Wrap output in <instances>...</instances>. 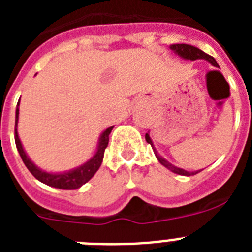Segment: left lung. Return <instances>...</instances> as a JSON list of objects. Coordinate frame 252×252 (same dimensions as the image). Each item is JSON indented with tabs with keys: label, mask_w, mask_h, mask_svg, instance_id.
I'll return each instance as SVG.
<instances>
[{
	"label": "left lung",
	"mask_w": 252,
	"mask_h": 252,
	"mask_svg": "<svg viewBox=\"0 0 252 252\" xmlns=\"http://www.w3.org/2000/svg\"><path fill=\"white\" fill-rule=\"evenodd\" d=\"M170 49L171 50H174L178 55H180V57L184 58V59H189V60L204 59V60H208L209 63L212 64V65L218 66V64H217V62L215 60V58L211 57V55H208V54H206V53H204V51H202L201 49L195 48V46H193V45H188V44H173V45H170ZM145 139H146V141L150 144L151 148H153L154 153H155V157H157V159L159 160L160 164L165 166V168L169 169L170 171H173V173H175V174L190 177V175H194L201 171V170L199 171H187V170H184V169H180V168H178V166L171 165L170 162L166 161L164 158H161L159 154L157 153V150H155V148H154V145H153V141H151L150 136H149L148 133L145 135Z\"/></svg>",
	"instance_id": "1"
}]
</instances>
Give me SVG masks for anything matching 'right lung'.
<instances>
[{"mask_svg": "<svg viewBox=\"0 0 252 252\" xmlns=\"http://www.w3.org/2000/svg\"><path fill=\"white\" fill-rule=\"evenodd\" d=\"M17 120H19V102H17V108H16V121H15V142H16V148L19 150L20 157H21L22 161L29 169L31 174L34 175L37 180H40L41 183L46 184V186L54 187V188L59 189H77L86 184L93 175L95 174V171L98 170L99 166L103 160L104 150H106L107 145H108V136H110L111 131L113 127L107 128L103 133H102L101 140H99L98 150L95 151L94 157L91 160L83 164L79 168L74 169L68 173H60V174H53V173H46V171L41 170L37 168L34 162L31 161L25 154L24 149H22L21 141L17 135Z\"/></svg>", "mask_w": 252, "mask_h": 252, "instance_id": "right-lung-1", "label": "right lung"}]
</instances>
